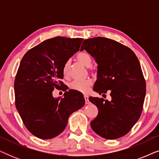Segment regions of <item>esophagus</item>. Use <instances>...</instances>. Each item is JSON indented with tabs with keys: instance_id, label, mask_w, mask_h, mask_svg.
<instances>
[{
	"instance_id": "obj_1",
	"label": "esophagus",
	"mask_w": 159,
	"mask_h": 159,
	"mask_svg": "<svg viewBox=\"0 0 159 159\" xmlns=\"http://www.w3.org/2000/svg\"><path fill=\"white\" fill-rule=\"evenodd\" d=\"M84 100H85V103L86 104H89V99H88V95H84Z\"/></svg>"
}]
</instances>
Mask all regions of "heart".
Returning <instances> with one entry per match:
<instances>
[{
	"mask_svg": "<svg viewBox=\"0 0 159 159\" xmlns=\"http://www.w3.org/2000/svg\"><path fill=\"white\" fill-rule=\"evenodd\" d=\"M77 59L80 62L82 63L86 66H90L92 63V58L90 54L86 53V52H80L77 55ZM69 64L70 62L66 61L65 63L64 66H63V74L64 75H66L68 74ZM93 84V80L90 78H87L84 80H76L70 84V88L72 90L79 91L81 93H87L88 91V89L90 86Z\"/></svg>",
	"mask_w": 159,
	"mask_h": 159,
	"instance_id": "obj_1",
	"label": "heart"
}]
</instances>
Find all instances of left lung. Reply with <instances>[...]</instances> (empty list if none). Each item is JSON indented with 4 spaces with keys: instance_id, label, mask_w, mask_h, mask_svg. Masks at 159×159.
<instances>
[{
    "instance_id": "8db88e82",
    "label": "left lung",
    "mask_w": 159,
    "mask_h": 159,
    "mask_svg": "<svg viewBox=\"0 0 159 159\" xmlns=\"http://www.w3.org/2000/svg\"><path fill=\"white\" fill-rule=\"evenodd\" d=\"M83 50L98 64L93 90L100 95L109 90L111 96V101L89 98L98 109L91 127L103 138H121L135 125L143 110L146 85L138 58L129 48L102 37L84 40Z\"/></svg>"
}]
</instances>
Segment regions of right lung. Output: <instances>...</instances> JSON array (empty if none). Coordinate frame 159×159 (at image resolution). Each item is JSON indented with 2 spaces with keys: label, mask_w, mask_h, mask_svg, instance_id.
<instances>
[{
  "label": "right lung",
  "mask_w": 159,
  "mask_h": 159,
  "mask_svg": "<svg viewBox=\"0 0 159 159\" xmlns=\"http://www.w3.org/2000/svg\"><path fill=\"white\" fill-rule=\"evenodd\" d=\"M82 38L56 37L43 41L23 56L14 82L16 108L27 129L48 140L64 131L70 115L85 103L83 94L69 90L54 98L63 66L80 50Z\"/></svg>",
  "instance_id": "1"
}]
</instances>
